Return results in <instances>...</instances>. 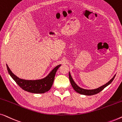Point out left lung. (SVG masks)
<instances>
[{
	"label": "left lung",
	"mask_w": 122,
	"mask_h": 122,
	"mask_svg": "<svg viewBox=\"0 0 122 122\" xmlns=\"http://www.w3.org/2000/svg\"><path fill=\"white\" fill-rule=\"evenodd\" d=\"M115 76H116V75H115V76H113V77L112 78V79L110 80L108 83H107L106 84H105L102 86H100V87H99L98 88H97V89H95L88 90V89H83V88H81V87H79V86H78L76 84V83L74 82V81H73V78L71 77V74H70V72L69 73V80H70V81H71V86H72V87L73 88V89H74L76 92L79 93V94L86 95V96H92V95L96 94H97V93H99L100 92H101L103 89H104L106 86H107L108 85H109L112 82L113 79H114Z\"/></svg>",
	"instance_id": "obj_1"
}]
</instances>
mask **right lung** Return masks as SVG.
Wrapping results in <instances>:
<instances>
[{
  "mask_svg": "<svg viewBox=\"0 0 122 122\" xmlns=\"http://www.w3.org/2000/svg\"><path fill=\"white\" fill-rule=\"evenodd\" d=\"M61 65L55 67L46 78L39 80H25L18 78L11 72L6 64L8 73L18 86L24 91L32 93H44L49 91L54 81L55 75Z\"/></svg>",
  "mask_w": 122,
  "mask_h": 122,
  "instance_id": "right-lung-1",
  "label": "right lung"
}]
</instances>
